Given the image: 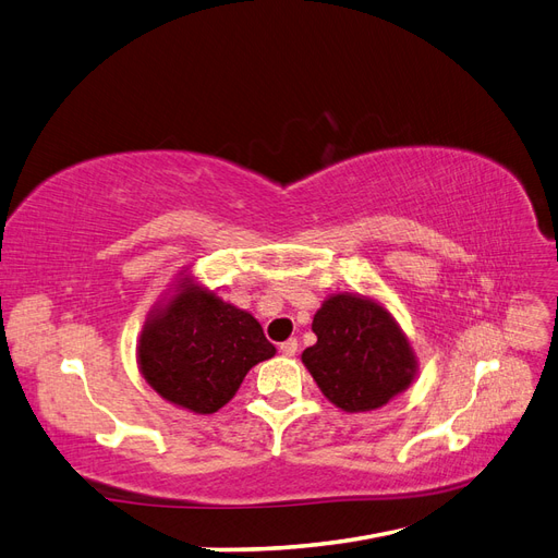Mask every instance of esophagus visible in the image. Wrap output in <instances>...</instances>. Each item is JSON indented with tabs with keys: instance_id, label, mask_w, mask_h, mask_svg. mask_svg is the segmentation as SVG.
Returning <instances> with one entry per match:
<instances>
[{
	"instance_id": "1",
	"label": "esophagus",
	"mask_w": 558,
	"mask_h": 558,
	"mask_svg": "<svg viewBox=\"0 0 558 558\" xmlns=\"http://www.w3.org/2000/svg\"><path fill=\"white\" fill-rule=\"evenodd\" d=\"M279 351L283 353V356H295V351H298V340H295V337H291V340L281 342V344H279Z\"/></svg>"
}]
</instances>
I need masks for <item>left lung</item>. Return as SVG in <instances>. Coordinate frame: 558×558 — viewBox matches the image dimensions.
I'll use <instances>...</instances> for the list:
<instances>
[{
  "instance_id": "obj_1",
  "label": "left lung",
  "mask_w": 558,
  "mask_h": 558,
  "mask_svg": "<svg viewBox=\"0 0 558 558\" xmlns=\"http://www.w3.org/2000/svg\"><path fill=\"white\" fill-rule=\"evenodd\" d=\"M316 344L302 351L324 396L344 412L386 404L414 379L416 361L400 328L377 302L332 295L314 316Z\"/></svg>"
}]
</instances>
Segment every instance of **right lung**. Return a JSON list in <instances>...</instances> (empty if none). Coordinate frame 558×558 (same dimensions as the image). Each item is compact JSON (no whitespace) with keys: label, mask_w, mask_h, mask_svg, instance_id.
<instances>
[{"label":"right lung","mask_w":558,"mask_h":558,"mask_svg":"<svg viewBox=\"0 0 558 558\" xmlns=\"http://www.w3.org/2000/svg\"><path fill=\"white\" fill-rule=\"evenodd\" d=\"M275 351L248 312L189 283L146 324L140 367L165 400L211 414L238 393L248 369Z\"/></svg>","instance_id":"1"}]
</instances>
